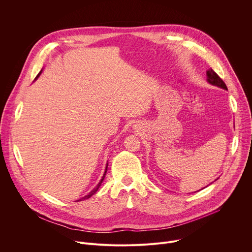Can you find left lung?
Instances as JSON below:
<instances>
[{
  "mask_svg": "<svg viewBox=\"0 0 252 252\" xmlns=\"http://www.w3.org/2000/svg\"><path fill=\"white\" fill-rule=\"evenodd\" d=\"M206 75H207V82H208L210 85H213V86L220 87V88H221V89L227 90V87H226L225 83L220 78V76H219L217 73H215V71H214L212 68L207 69ZM215 181H217V179H215Z\"/></svg>",
  "mask_w": 252,
  "mask_h": 252,
  "instance_id": "8db88e82",
  "label": "left lung"
}]
</instances>
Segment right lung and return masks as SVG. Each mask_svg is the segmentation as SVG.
Masks as SVG:
<instances>
[{"label": "right lung", "instance_id": "1", "mask_svg": "<svg viewBox=\"0 0 252 252\" xmlns=\"http://www.w3.org/2000/svg\"><path fill=\"white\" fill-rule=\"evenodd\" d=\"M41 73H42V70L40 71V73H39V75L37 76V78L41 75ZM37 78H35V79H37ZM106 170H107V163H106V167H105V170H104V173H103V175H102V177H101V179H100V182L97 184V186L89 193V194H87L86 196H84V197H82L81 199H79V200H77V201H82V200H85V199H88V198H90L92 195H94L96 191H97V189H99V187H100V185L102 184V181H103V179H104V176H105V173H106Z\"/></svg>", "mask_w": 252, "mask_h": 252}]
</instances>
